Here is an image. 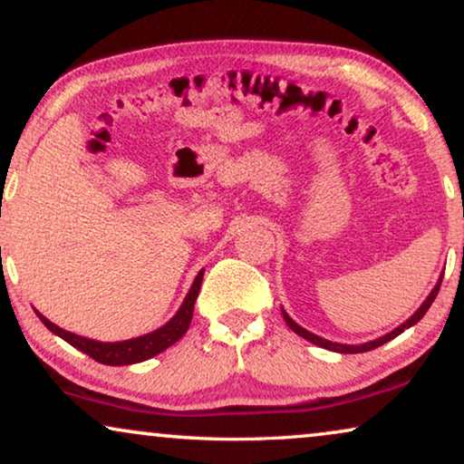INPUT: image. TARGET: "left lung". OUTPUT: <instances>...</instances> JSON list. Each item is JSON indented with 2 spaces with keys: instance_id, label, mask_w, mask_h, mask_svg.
Wrapping results in <instances>:
<instances>
[{
  "instance_id": "obj_1",
  "label": "left lung",
  "mask_w": 464,
  "mask_h": 464,
  "mask_svg": "<svg viewBox=\"0 0 464 464\" xmlns=\"http://www.w3.org/2000/svg\"><path fill=\"white\" fill-rule=\"evenodd\" d=\"M440 286H441V278H440L438 285H435V288L431 291V295H429V297H427L425 304H422V305L419 307V310L414 312V315H411V318H408L401 326L395 328V331H392L389 334H385V337H381V339H377V341H371V343H362V345L333 343V341L322 339V337H318V334H314V333H310V331H305V328H301L299 324H295V322H293L291 318H288L286 314H285V320H286V324H288V328H291L293 333H297L299 337H304V339H307V341H312L314 345H320V347H324V349H333V352H339V353H362V352H371V349H374V347H381L382 343H387V341H392V339L398 337V334L404 333V328H411L412 324H416V322H419V320L422 318V315L427 314L429 307H431V304L435 301V297H438Z\"/></svg>"
}]
</instances>
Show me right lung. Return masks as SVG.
Instances as JSON below:
<instances>
[{"label": "right lung", "mask_w": 464, "mask_h": 464, "mask_svg": "<svg viewBox=\"0 0 464 464\" xmlns=\"http://www.w3.org/2000/svg\"><path fill=\"white\" fill-rule=\"evenodd\" d=\"M200 282H203V270L198 272L197 278H194L182 307H179L178 314L173 315V318L167 322L165 326L157 328L154 333L144 334V337H136V339H130V341H119V343H102V341L79 337V334L63 331L60 326L52 324V322L39 312H37V315H39V320H42L53 334H58L60 339H64L66 343L77 347L79 352L87 353L90 358L100 362V364H109V366L136 364V362H144V360L152 358V355L160 353L163 349H167L169 345L176 343L178 339L184 337L188 326H190L192 312H194V301H197V297H198Z\"/></svg>", "instance_id": "add662e5"}]
</instances>
